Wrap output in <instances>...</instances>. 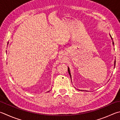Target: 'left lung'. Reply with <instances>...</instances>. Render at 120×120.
<instances>
[{
    "instance_id": "obj_1",
    "label": "left lung",
    "mask_w": 120,
    "mask_h": 120,
    "mask_svg": "<svg viewBox=\"0 0 120 120\" xmlns=\"http://www.w3.org/2000/svg\"><path fill=\"white\" fill-rule=\"evenodd\" d=\"M110 37H111V39L112 40V41H113V39H112V37H111V34H110ZM112 43H113V45H114V42H113V41H112ZM114 68H115V61H114ZM68 73H69V75H70V78H71V73H70V69H69V67H68ZM79 91H82V90H79ZM83 91H84V90H83Z\"/></svg>"
}]
</instances>
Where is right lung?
Here are the masks:
<instances>
[{"label":"right lung","instance_id":"obj_1","mask_svg":"<svg viewBox=\"0 0 120 120\" xmlns=\"http://www.w3.org/2000/svg\"><path fill=\"white\" fill-rule=\"evenodd\" d=\"M8 43H9V42H8ZM6 52H7V51H6ZM48 91V92H49V91Z\"/></svg>","mask_w":120,"mask_h":120}]
</instances>
